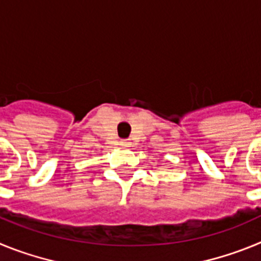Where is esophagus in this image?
<instances>
[{
    "mask_svg": "<svg viewBox=\"0 0 261 261\" xmlns=\"http://www.w3.org/2000/svg\"><path fill=\"white\" fill-rule=\"evenodd\" d=\"M120 145L123 147H129V145H130V142L128 141V140H123V141L120 142Z\"/></svg>",
    "mask_w": 261,
    "mask_h": 261,
    "instance_id": "1",
    "label": "esophagus"
}]
</instances>
